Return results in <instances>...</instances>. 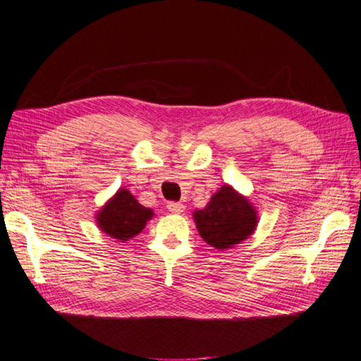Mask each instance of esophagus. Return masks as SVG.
I'll return each mask as SVG.
<instances>
[{"label": "esophagus", "instance_id": "esophagus-1", "mask_svg": "<svg viewBox=\"0 0 361 361\" xmlns=\"http://www.w3.org/2000/svg\"><path fill=\"white\" fill-rule=\"evenodd\" d=\"M167 209H169V212L172 214H181L184 212V204L177 203V201H169V203H167Z\"/></svg>", "mask_w": 361, "mask_h": 361}]
</instances>
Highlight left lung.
<instances>
[{"label":"left lung","instance_id":"obj_1","mask_svg":"<svg viewBox=\"0 0 361 361\" xmlns=\"http://www.w3.org/2000/svg\"><path fill=\"white\" fill-rule=\"evenodd\" d=\"M197 229L207 245L228 249L246 240L257 226L255 209L231 186H223L207 206L194 212Z\"/></svg>","mask_w":361,"mask_h":361}]
</instances>
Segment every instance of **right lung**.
Segmentation results:
<instances>
[{
	"instance_id": "right-lung-1",
	"label": "right lung",
	"mask_w": 361,
	"mask_h": 361,
	"mask_svg": "<svg viewBox=\"0 0 361 361\" xmlns=\"http://www.w3.org/2000/svg\"><path fill=\"white\" fill-rule=\"evenodd\" d=\"M154 212L141 206L129 190H118L109 203L99 211L98 226L112 238L128 241L145 229L146 221Z\"/></svg>"
}]
</instances>
